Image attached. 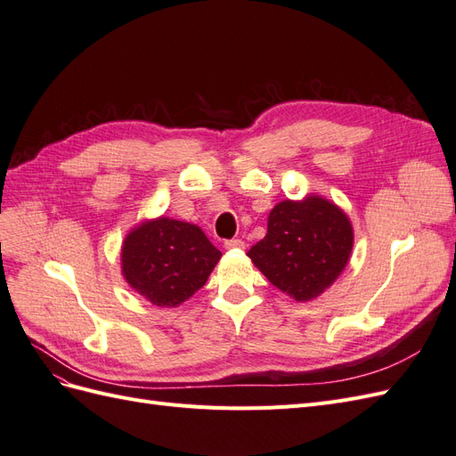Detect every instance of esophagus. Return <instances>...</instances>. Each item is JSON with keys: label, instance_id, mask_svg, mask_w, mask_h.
Here are the masks:
<instances>
[{"label": "esophagus", "instance_id": "esophagus-1", "mask_svg": "<svg viewBox=\"0 0 456 456\" xmlns=\"http://www.w3.org/2000/svg\"><path fill=\"white\" fill-rule=\"evenodd\" d=\"M224 247L226 249H243L245 243L241 240H228V241H224Z\"/></svg>", "mask_w": 456, "mask_h": 456}]
</instances>
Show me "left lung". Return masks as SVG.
Here are the masks:
<instances>
[{
	"label": "left lung",
	"instance_id": "8db88e82",
	"mask_svg": "<svg viewBox=\"0 0 456 456\" xmlns=\"http://www.w3.org/2000/svg\"><path fill=\"white\" fill-rule=\"evenodd\" d=\"M354 230L340 207L320 196L285 200L268 215V233L247 256L298 302L320 297L346 268Z\"/></svg>",
	"mask_w": 456,
	"mask_h": 456
}]
</instances>
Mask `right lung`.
<instances>
[{
  "mask_svg": "<svg viewBox=\"0 0 456 456\" xmlns=\"http://www.w3.org/2000/svg\"><path fill=\"white\" fill-rule=\"evenodd\" d=\"M220 256L200 226L159 216L127 233L121 272L151 305L175 308L200 291Z\"/></svg>",
  "mask_w": 456,
  "mask_h": 456,
  "instance_id": "1",
  "label": "right lung"
}]
</instances>
